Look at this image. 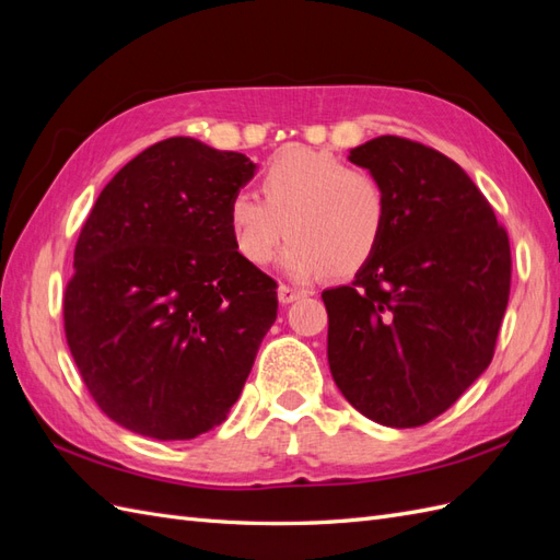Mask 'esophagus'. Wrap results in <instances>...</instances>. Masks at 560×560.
Returning <instances> with one entry per match:
<instances>
[{
  "label": "esophagus",
  "mask_w": 560,
  "mask_h": 560,
  "mask_svg": "<svg viewBox=\"0 0 560 560\" xmlns=\"http://www.w3.org/2000/svg\"><path fill=\"white\" fill-rule=\"evenodd\" d=\"M303 296H306V292L296 290V287H290V284L278 287V299H280V303H284V306H287V303H294L296 299H303Z\"/></svg>",
  "instance_id": "1"
}]
</instances>
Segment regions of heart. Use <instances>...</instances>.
Wrapping results in <instances>:
<instances>
[{
    "instance_id": "b5f03b06",
    "label": "heart",
    "mask_w": 560,
    "mask_h": 560,
    "mask_svg": "<svg viewBox=\"0 0 560 560\" xmlns=\"http://www.w3.org/2000/svg\"><path fill=\"white\" fill-rule=\"evenodd\" d=\"M261 196L235 191L226 226L235 249L252 266H268L287 235L282 268L311 278L360 270L378 249L389 214L385 184L331 151L292 144L270 159L259 179Z\"/></svg>"
}]
</instances>
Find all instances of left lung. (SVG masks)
I'll return each instance as SVG.
<instances>
[{
  "label": "left lung",
  "instance_id": "1",
  "mask_svg": "<svg viewBox=\"0 0 560 560\" xmlns=\"http://www.w3.org/2000/svg\"><path fill=\"white\" fill-rule=\"evenodd\" d=\"M348 159L385 184L389 214L354 280L322 292L329 369L362 416L418 428L493 360L510 301V238L477 184L436 149L381 135Z\"/></svg>",
  "mask_w": 560,
  "mask_h": 560
}]
</instances>
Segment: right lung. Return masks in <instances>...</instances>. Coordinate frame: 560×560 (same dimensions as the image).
I'll list each match as a JSON object with an SVG mask.
<instances>
[{"label":"right lung","instance_id":"1","mask_svg":"<svg viewBox=\"0 0 560 560\" xmlns=\"http://www.w3.org/2000/svg\"><path fill=\"white\" fill-rule=\"evenodd\" d=\"M254 171L194 138L156 142L112 177L81 229L67 346L95 404L130 432L194 439L243 393L278 317L276 280L226 226Z\"/></svg>","mask_w":560,"mask_h":560}]
</instances>
